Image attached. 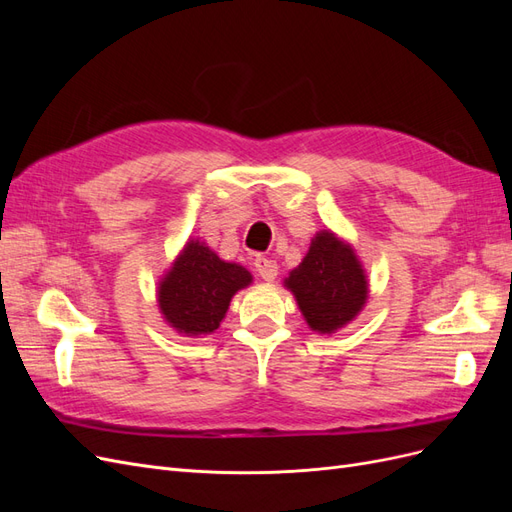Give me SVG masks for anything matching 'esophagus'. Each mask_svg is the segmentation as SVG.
<instances>
[{
    "label": "esophagus",
    "mask_w": 512,
    "mask_h": 512,
    "mask_svg": "<svg viewBox=\"0 0 512 512\" xmlns=\"http://www.w3.org/2000/svg\"><path fill=\"white\" fill-rule=\"evenodd\" d=\"M254 267H256L258 275H260L265 282H273L275 277H277V262L271 260V258L258 256V258L254 260Z\"/></svg>",
    "instance_id": "1"
}]
</instances>
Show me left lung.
<instances>
[{"label": "left lung", "mask_w": 512, "mask_h": 512, "mask_svg": "<svg viewBox=\"0 0 512 512\" xmlns=\"http://www.w3.org/2000/svg\"><path fill=\"white\" fill-rule=\"evenodd\" d=\"M307 327L318 335L342 331L363 312L369 280L354 247L331 228L318 230L305 258L284 280Z\"/></svg>", "instance_id": "obj_1"}]
</instances>
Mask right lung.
<instances>
[{
    "mask_svg": "<svg viewBox=\"0 0 512 512\" xmlns=\"http://www.w3.org/2000/svg\"><path fill=\"white\" fill-rule=\"evenodd\" d=\"M254 282L237 262L222 260L200 239H188L158 282V309L170 329L183 337L215 333L232 297Z\"/></svg>",
    "mask_w": 512,
    "mask_h": 512,
    "instance_id": "add662e5",
    "label": "right lung"
}]
</instances>
